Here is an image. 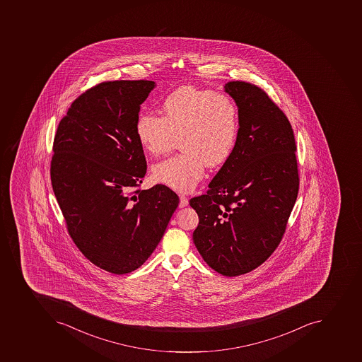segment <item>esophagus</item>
<instances>
[{"label": "esophagus", "instance_id": "obj_1", "mask_svg": "<svg viewBox=\"0 0 362 362\" xmlns=\"http://www.w3.org/2000/svg\"><path fill=\"white\" fill-rule=\"evenodd\" d=\"M188 204H189L188 198H187V197H185V196H183V194H180V204H179L180 207H181V208L187 207V206H188Z\"/></svg>", "mask_w": 362, "mask_h": 362}]
</instances>
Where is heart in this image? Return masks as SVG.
<instances>
[{
    "mask_svg": "<svg viewBox=\"0 0 362 362\" xmlns=\"http://www.w3.org/2000/svg\"><path fill=\"white\" fill-rule=\"evenodd\" d=\"M239 132V110L230 96L194 86L177 88L162 104V117L141 113L136 122L138 141L151 156L177 145L181 154L153 168L157 182L190 191L204 177L206 164L221 165L230 157Z\"/></svg>",
    "mask_w": 362,
    "mask_h": 362,
    "instance_id": "b5f03b06",
    "label": "heart"
}]
</instances>
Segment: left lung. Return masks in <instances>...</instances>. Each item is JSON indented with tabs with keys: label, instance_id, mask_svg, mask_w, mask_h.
I'll list each match as a JSON object with an SVG mask.
<instances>
[{
	"label": "left lung",
	"instance_id": "8db88e82",
	"mask_svg": "<svg viewBox=\"0 0 362 362\" xmlns=\"http://www.w3.org/2000/svg\"><path fill=\"white\" fill-rule=\"evenodd\" d=\"M239 110L230 157L190 206L199 216L194 245L214 271L238 276L262 265L282 240L299 191L288 117L259 87L224 86Z\"/></svg>",
	"mask_w": 362,
	"mask_h": 362
}]
</instances>
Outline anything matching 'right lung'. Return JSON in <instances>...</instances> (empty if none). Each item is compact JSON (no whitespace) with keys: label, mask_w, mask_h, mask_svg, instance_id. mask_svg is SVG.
<instances>
[{"label":"right lung","mask_w":362,"mask_h":362,"mask_svg":"<svg viewBox=\"0 0 362 362\" xmlns=\"http://www.w3.org/2000/svg\"><path fill=\"white\" fill-rule=\"evenodd\" d=\"M155 87L117 80L88 89L61 119L53 145L52 187L69 234L87 259L117 275L148 259L179 205L165 185L136 189L147 170L136 122Z\"/></svg>","instance_id":"obj_1"}]
</instances>
